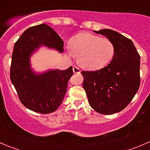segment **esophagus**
I'll use <instances>...</instances> for the list:
<instances>
[{"label": "esophagus", "mask_w": 150, "mask_h": 150, "mask_svg": "<svg viewBox=\"0 0 150 150\" xmlns=\"http://www.w3.org/2000/svg\"><path fill=\"white\" fill-rule=\"evenodd\" d=\"M72 69H73L74 73H80V72H81V70H80L79 68L76 66L72 67Z\"/></svg>", "instance_id": "34e87169"}]
</instances>
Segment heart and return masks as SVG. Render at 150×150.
<instances>
[{
  "instance_id": "1",
  "label": "heart",
  "mask_w": 150,
  "mask_h": 150,
  "mask_svg": "<svg viewBox=\"0 0 150 150\" xmlns=\"http://www.w3.org/2000/svg\"><path fill=\"white\" fill-rule=\"evenodd\" d=\"M67 51L69 57H78L80 66L93 70L104 67L111 61L115 54V46L108 38L90 33H81L70 39Z\"/></svg>"
}]
</instances>
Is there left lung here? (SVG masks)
<instances>
[{"instance_id": "left-lung-1", "label": "left lung", "mask_w": 150, "mask_h": 150, "mask_svg": "<svg viewBox=\"0 0 150 150\" xmlns=\"http://www.w3.org/2000/svg\"><path fill=\"white\" fill-rule=\"evenodd\" d=\"M111 40L115 54L110 64L95 71H82L83 87L91 108L102 115L122 111L140 86V56L130 39L114 30L94 31Z\"/></svg>"}]
</instances>
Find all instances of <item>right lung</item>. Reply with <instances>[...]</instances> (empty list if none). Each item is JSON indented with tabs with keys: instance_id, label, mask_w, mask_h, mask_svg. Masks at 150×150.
I'll use <instances>...</instances> for the list:
<instances>
[{
	"instance_id": "add662e5",
	"label": "right lung",
	"mask_w": 150,
	"mask_h": 150,
	"mask_svg": "<svg viewBox=\"0 0 150 150\" xmlns=\"http://www.w3.org/2000/svg\"><path fill=\"white\" fill-rule=\"evenodd\" d=\"M41 45L64 51L62 39L48 25L31 27L15 43L10 78L25 107L35 112L48 114L61 105L73 70L70 67L65 70H50L40 75L34 73L30 69V57Z\"/></svg>"
}]
</instances>
